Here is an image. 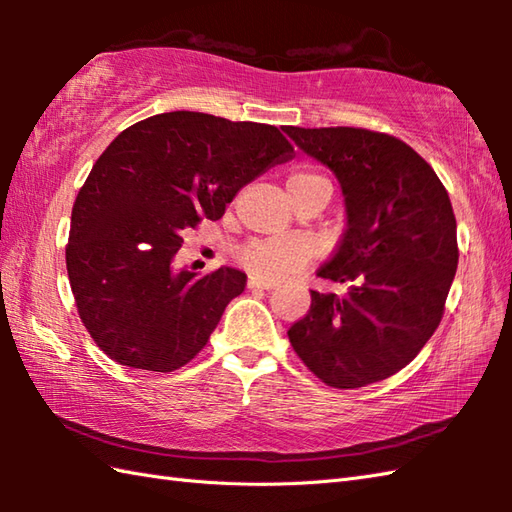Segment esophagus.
<instances>
[{
  "label": "esophagus",
  "mask_w": 512,
  "mask_h": 512,
  "mask_svg": "<svg viewBox=\"0 0 512 512\" xmlns=\"http://www.w3.org/2000/svg\"><path fill=\"white\" fill-rule=\"evenodd\" d=\"M277 286V281L273 279H264V277H248V288H262V290H273Z\"/></svg>",
  "instance_id": "34e87169"
}]
</instances>
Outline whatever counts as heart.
Masks as SVG:
<instances>
[{
	"label": "heart",
	"instance_id": "obj_1",
	"mask_svg": "<svg viewBox=\"0 0 512 512\" xmlns=\"http://www.w3.org/2000/svg\"><path fill=\"white\" fill-rule=\"evenodd\" d=\"M312 187H330V180L314 169H297L288 176V193L297 195ZM314 257V250L303 239L264 237L250 239L235 250V262L248 273L264 279H281L299 273Z\"/></svg>",
	"mask_w": 512,
	"mask_h": 512
}]
</instances>
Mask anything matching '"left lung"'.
<instances>
[{
	"label": "left lung",
	"mask_w": 512,
	"mask_h": 512,
	"mask_svg": "<svg viewBox=\"0 0 512 512\" xmlns=\"http://www.w3.org/2000/svg\"><path fill=\"white\" fill-rule=\"evenodd\" d=\"M339 178L347 228L319 277L354 286L312 290L290 325L292 350L336 389L378 383L409 365L442 321L458 268V231L436 171L400 138L363 127H284Z\"/></svg>",
	"instance_id": "8db88e82"
}]
</instances>
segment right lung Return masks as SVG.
<instances>
[{
	"label": "right lung",
	"mask_w": 512,
	"mask_h": 512,
	"mask_svg": "<svg viewBox=\"0 0 512 512\" xmlns=\"http://www.w3.org/2000/svg\"><path fill=\"white\" fill-rule=\"evenodd\" d=\"M295 147L275 125L167 112L118 134L72 206L65 266L79 317L112 361L176 372L204 350L246 275L173 270L182 233Z\"/></svg>",
	"instance_id": "add662e5"
}]
</instances>
